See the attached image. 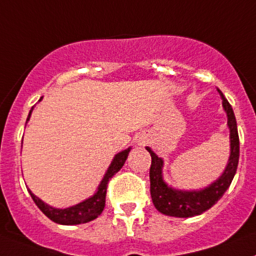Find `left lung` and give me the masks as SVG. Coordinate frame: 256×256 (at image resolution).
<instances>
[{
	"mask_svg": "<svg viewBox=\"0 0 256 256\" xmlns=\"http://www.w3.org/2000/svg\"><path fill=\"white\" fill-rule=\"evenodd\" d=\"M220 92V90H219ZM222 98V106L228 115V126L230 130V156L224 174L220 176L208 188L200 192H181L174 190L167 186L162 178V167L163 160L154 152L146 148L152 155V166H150V194L155 208L159 212L174 218H192L200 215L215 204L226 193L229 185L232 184L237 171L238 159H240V138H238L237 122L234 112L226 98L220 92Z\"/></svg>",
	"mask_w": 256,
	"mask_h": 256,
	"instance_id": "left-lung-1",
	"label": "left lung"
}]
</instances>
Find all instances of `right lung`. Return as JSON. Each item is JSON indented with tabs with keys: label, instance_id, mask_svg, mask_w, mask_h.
I'll use <instances>...</instances> for the list:
<instances>
[{
	"label": "right lung",
	"instance_id": "right-lung-1",
	"mask_svg": "<svg viewBox=\"0 0 256 256\" xmlns=\"http://www.w3.org/2000/svg\"><path fill=\"white\" fill-rule=\"evenodd\" d=\"M30 111L27 120L30 119ZM128 152H130V149L124 150V152L115 155V158H114L110 168L107 170L104 180L101 181V184L98 186L97 193L93 196H90L89 200L78 203L76 206L64 210L53 208V207L45 204L42 200H38L34 194H32L30 192V196H32L34 202L36 203V206L38 207L50 220H53L54 222L63 224V226H75V224H84V222H92V220H94L96 218H98V216L101 215L102 211H104V203H106V192L108 181H110V178H112L114 174L120 171V168L123 167V164L126 160V156H128Z\"/></svg>",
	"mask_w": 256,
	"mask_h": 256
}]
</instances>
